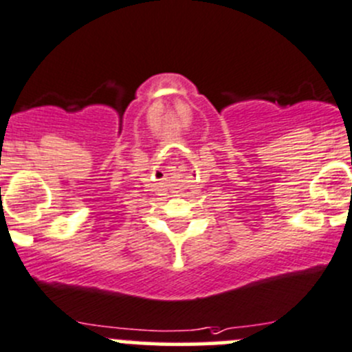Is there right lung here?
Returning <instances> with one entry per match:
<instances>
[{
	"mask_svg": "<svg viewBox=\"0 0 352 352\" xmlns=\"http://www.w3.org/2000/svg\"><path fill=\"white\" fill-rule=\"evenodd\" d=\"M0 192H1V189H0Z\"/></svg>",
	"mask_w": 352,
	"mask_h": 352,
	"instance_id": "obj_1",
	"label": "right lung"
}]
</instances>
